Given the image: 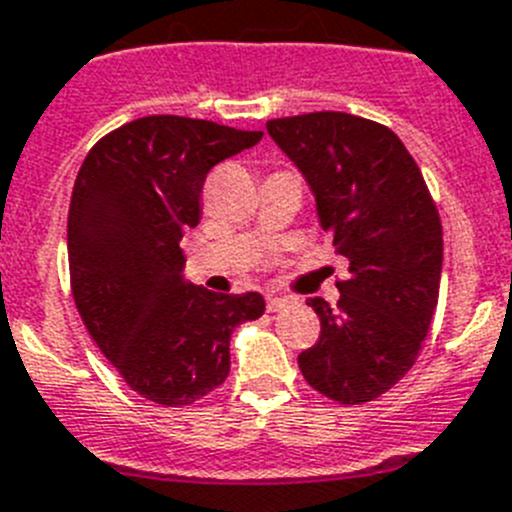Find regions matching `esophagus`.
<instances>
[{
	"mask_svg": "<svg viewBox=\"0 0 512 512\" xmlns=\"http://www.w3.org/2000/svg\"><path fill=\"white\" fill-rule=\"evenodd\" d=\"M287 304H292V297H284V294L276 292L266 294V309H269V312H279V309H284Z\"/></svg>",
	"mask_w": 512,
	"mask_h": 512,
	"instance_id": "esophagus-1",
	"label": "esophagus"
}]
</instances>
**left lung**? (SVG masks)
<instances>
[{
    "label": "left lung",
    "instance_id": "obj_1",
    "mask_svg": "<svg viewBox=\"0 0 512 512\" xmlns=\"http://www.w3.org/2000/svg\"><path fill=\"white\" fill-rule=\"evenodd\" d=\"M317 205L320 228L350 276L340 299H307L320 340L299 353L307 383L340 403H365L416 363L442 279V223L421 170L388 126L342 111L266 121Z\"/></svg>",
    "mask_w": 512,
    "mask_h": 512
}]
</instances>
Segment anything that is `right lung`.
Segmentation results:
<instances>
[{"instance_id":"add662e5","label":"right lung","mask_w":512,"mask_h":512,"mask_svg":"<svg viewBox=\"0 0 512 512\" xmlns=\"http://www.w3.org/2000/svg\"><path fill=\"white\" fill-rule=\"evenodd\" d=\"M264 131L144 116L83 159L68 213L70 287L83 325L131 391L187 406L228 378L231 335L259 320V292L215 294L185 279L180 241L200 223L205 175Z\"/></svg>"}]
</instances>
